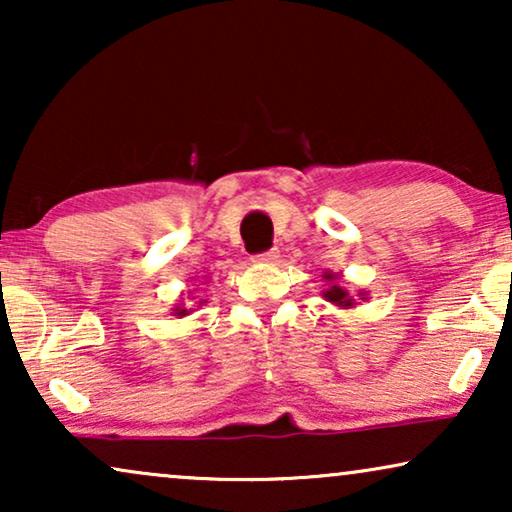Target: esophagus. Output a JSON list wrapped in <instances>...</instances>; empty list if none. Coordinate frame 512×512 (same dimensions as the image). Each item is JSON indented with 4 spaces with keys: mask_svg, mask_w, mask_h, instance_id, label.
I'll list each match as a JSON object with an SVG mask.
<instances>
[{
    "mask_svg": "<svg viewBox=\"0 0 512 512\" xmlns=\"http://www.w3.org/2000/svg\"><path fill=\"white\" fill-rule=\"evenodd\" d=\"M279 258V251L277 249H268L263 251V254H256L254 256V263H275Z\"/></svg>",
    "mask_w": 512,
    "mask_h": 512,
    "instance_id": "34e87169",
    "label": "esophagus"
}]
</instances>
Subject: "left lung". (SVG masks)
Returning <instances> with one entry per match:
<instances>
[{
  "mask_svg": "<svg viewBox=\"0 0 512 512\" xmlns=\"http://www.w3.org/2000/svg\"><path fill=\"white\" fill-rule=\"evenodd\" d=\"M326 282H331V289H326L324 291V298L328 300V303H333V305H338V307H354L356 303H354V298L349 296V293L342 289V286L338 284V275H333V272H326ZM363 296V293H361Z\"/></svg>",
  "mask_w": 512,
  "mask_h": 512,
  "instance_id": "obj_1",
  "label": "left lung"
}]
</instances>
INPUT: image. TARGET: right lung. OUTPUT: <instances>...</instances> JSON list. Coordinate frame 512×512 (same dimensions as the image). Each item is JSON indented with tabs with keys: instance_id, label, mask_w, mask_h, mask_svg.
Here are the masks:
<instances>
[{
	"instance_id": "1",
	"label": "right lung",
	"mask_w": 512,
	"mask_h": 512,
	"mask_svg": "<svg viewBox=\"0 0 512 512\" xmlns=\"http://www.w3.org/2000/svg\"><path fill=\"white\" fill-rule=\"evenodd\" d=\"M174 317H186V314H191V310H186V307H174Z\"/></svg>"
}]
</instances>
